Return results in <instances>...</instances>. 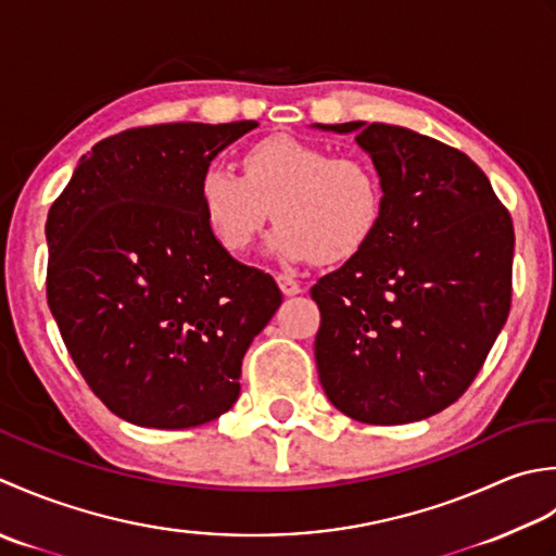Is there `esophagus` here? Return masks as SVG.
Instances as JSON below:
<instances>
[{"instance_id": "obj_1", "label": "esophagus", "mask_w": 556, "mask_h": 556, "mask_svg": "<svg viewBox=\"0 0 556 556\" xmlns=\"http://www.w3.org/2000/svg\"><path fill=\"white\" fill-rule=\"evenodd\" d=\"M278 280V286H280V290H282V294H288V298H292V294H300L302 292V286L294 278H290V276H278L276 278Z\"/></svg>"}]
</instances>
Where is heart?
<instances>
[{
	"instance_id": "heart-1",
	"label": "heart",
	"mask_w": 556,
	"mask_h": 556,
	"mask_svg": "<svg viewBox=\"0 0 556 556\" xmlns=\"http://www.w3.org/2000/svg\"><path fill=\"white\" fill-rule=\"evenodd\" d=\"M244 177L211 165L201 177V208L225 249L242 252L274 211L268 252L286 262L341 264L377 235L383 185L359 155H331L321 146L270 136L244 153Z\"/></svg>"
}]
</instances>
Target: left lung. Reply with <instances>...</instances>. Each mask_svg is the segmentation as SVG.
Here are the masks:
<instances>
[{
    "label": "left lung",
    "mask_w": 556,
    "mask_h": 556,
    "mask_svg": "<svg viewBox=\"0 0 556 556\" xmlns=\"http://www.w3.org/2000/svg\"><path fill=\"white\" fill-rule=\"evenodd\" d=\"M350 134L383 185L377 235L316 280L319 381L338 410L407 425L456 403L511 309L514 223L466 153L381 122L314 124Z\"/></svg>",
    "instance_id": "1"
}]
</instances>
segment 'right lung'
Wrapping results in <instances>:
<instances>
[{"label": "right lung", "instance_id": "1", "mask_svg": "<svg viewBox=\"0 0 556 556\" xmlns=\"http://www.w3.org/2000/svg\"><path fill=\"white\" fill-rule=\"evenodd\" d=\"M256 122L127 129L81 155L48 213V304L74 365L122 420L206 425L240 395L242 357L280 307L201 208L211 161Z\"/></svg>", "mask_w": 556, "mask_h": 556}]
</instances>
